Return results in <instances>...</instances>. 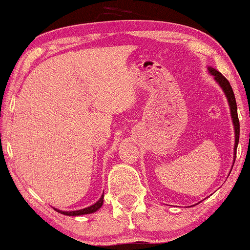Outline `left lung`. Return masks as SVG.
I'll use <instances>...</instances> for the list:
<instances>
[{
    "instance_id": "8db88e82",
    "label": "left lung",
    "mask_w": 250,
    "mask_h": 250,
    "mask_svg": "<svg viewBox=\"0 0 250 250\" xmlns=\"http://www.w3.org/2000/svg\"><path fill=\"white\" fill-rule=\"evenodd\" d=\"M208 73L210 75H213L214 80L216 83L220 85V87L222 88V91L224 92L225 97L228 99L229 105H230V112H231V118H232V123H233V127H234V156H233V163L235 160V152H237V146L239 143V134H240V124H239V119H238V109H237V102H235V97L233 93V90H232L230 83L229 81L225 78L223 75H222L220 71L215 69V68L208 66ZM233 167V166H232Z\"/></svg>"
}]
</instances>
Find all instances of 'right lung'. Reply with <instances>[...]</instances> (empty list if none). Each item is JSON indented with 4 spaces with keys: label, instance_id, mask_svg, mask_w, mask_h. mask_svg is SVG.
<instances>
[{
    "label": "right lung",
    "instance_id": "1",
    "mask_svg": "<svg viewBox=\"0 0 250 250\" xmlns=\"http://www.w3.org/2000/svg\"><path fill=\"white\" fill-rule=\"evenodd\" d=\"M102 205H104V194H102L100 199H99L97 203L91 205L90 207L83 208V209H78V210H70V211H64V210H60L58 208H54V210H57L58 213L67 215V216H81V215H86V214H92L95 213V211L99 210L101 208Z\"/></svg>",
    "mask_w": 250,
    "mask_h": 250
}]
</instances>
